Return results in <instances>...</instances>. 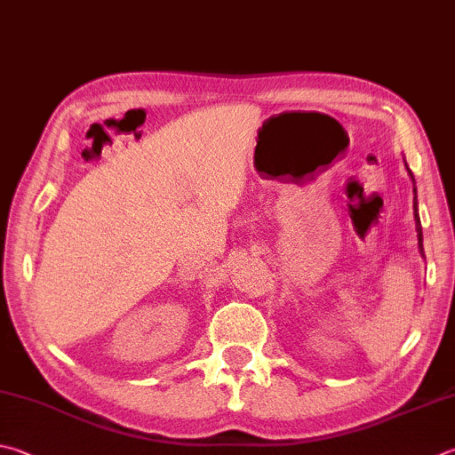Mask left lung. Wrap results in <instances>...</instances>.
<instances>
[{
  "label": "left lung",
  "mask_w": 455,
  "mask_h": 455,
  "mask_svg": "<svg viewBox=\"0 0 455 455\" xmlns=\"http://www.w3.org/2000/svg\"><path fill=\"white\" fill-rule=\"evenodd\" d=\"M404 166H406V170H408V176H410V180H412V184H414V220H416V231H418V250H419V253H422V257H424V245H422V242H424V235H422V224H419V213H418V194H416V180H414V174H412V170L408 168V164H406V160H404Z\"/></svg>",
  "instance_id": "obj_1"
}]
</instances>
